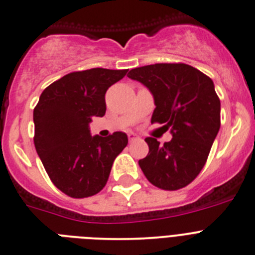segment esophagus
Listing matches in <instances>:
<instances>
[{
	"label": "esophagus",
	"mask_w": 255,
	"mask_h": 255,
	"mask_svg": "<svg viewBox=\"0 0 255 255\" xmlns=\"http://www.w3.org/2000/svg\"><path fill=\"white\" fill-rule=\"evenodd\" d=\"M128 139H129L130 142H132V140H135V139H139V135L134 132H129L128 133Z\"/></svg>",
	"instance_id": "1"
}]
</instances>
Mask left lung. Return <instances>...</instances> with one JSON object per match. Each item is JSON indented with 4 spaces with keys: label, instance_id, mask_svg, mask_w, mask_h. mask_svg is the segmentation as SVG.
I'll return each instance as SVG.
<instances>
[{
    "label": "left lung",
    "instance_id": "8db88e82",
    "mask_svg": "<svg viewBox=\"0 0 255 255\" xmlns=\"http://www.w3.org/2000/svg\"><path fill=\"white\" fill-rule=\"evenodd\" d=\"M128 77L152 92V123H164L173 135L164 144L145 138L149 152L138 164L155 187L180 189L203 169L221 127V101L213 81L185 63L143 66L130 70Z\"/></svg>",
    "mask_w": 255,
    "mask_h": 255
}]
</instances>
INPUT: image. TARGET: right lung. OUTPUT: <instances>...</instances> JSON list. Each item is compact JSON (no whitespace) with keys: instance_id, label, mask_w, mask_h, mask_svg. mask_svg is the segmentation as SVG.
<instances>
[{"instance_id":"obj_1","label":"right lung","mask_w":255,"mask_h":255,"mask_svg":"<svg viewBox=\"0 0 255 255\" xmlns=\"http://www.w3.org/2000/svg\"><path fill=\"white\" fill-rule=\"evenodd\" d=\"M128 70L91 68L63 76L44 88L33 110L34 147L49 179L72 198H87L105 188L127 134H90L93 117L106 113L105 95Z\"/></svg>"}]
</instances>
